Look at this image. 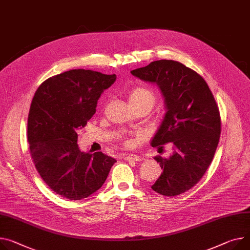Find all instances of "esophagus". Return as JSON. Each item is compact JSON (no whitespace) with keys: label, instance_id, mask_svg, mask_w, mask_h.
Wrapping results in <instances>:
<instances>
[{"label":"esophagus","instance_id":"esophagus-1","mask_svg":"<svg viewBox=\"0 0 250 250\" xmlns=\"http://www.w3.org/2000/svg\"><path fill=\"white\" fill-rule=\"evenodd\" d=\"M124 159L127 160V161H142L143 160L142 157L137 156V155H134V154L126 155V156H124Z\"/></svg>","mask_w":250,"mask_h":250}]
</instances>
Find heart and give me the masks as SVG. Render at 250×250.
I'll return each instance as SVG.
<instances>
[{
  "instance_id": "heart-1",
  "label": "heart",
  "mask_w": 250,
  "mask_h": 250,
  "mask_svg": "<svg viewBox=\"0 0 250 250\" xmlns=\"http://www.w3.org/2000/svg\"><path fill=\"white\" fill-rule=\"evenodd\" d=\"M156 100L155 94L153 93L152 90L144 87H137L134 88L130 93H129V102L131 105H135V104H148L151 107H153ZM143 138V134L138 132L135 134L133 139L127 140L125 144L127 146H131L135 142H139Z\"/></svg>"
}]
</instances>
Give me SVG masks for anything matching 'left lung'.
Returning a JSON list of instances; mask_svg holds the SVG:
<instances>
[{"label": "left lung", "mask_w": 250, "mask_h": 250, "mask_svg": "<svg viewBox=\"0 0 250 250\" xmlns=\"http://www.w3.org/2000/svg\"><path fill=\"white\" fill-rule=\"evenodd\" d=\"M131 74L157 85L164 98L166 113L151 145L171 143L172 153L154 158L163 171L151 188L164 196L184 193L202 178L219 142L221 121L213 95L200 75L176 61H154Z\"/></svg>", "instance_id": "obj_1"}]
</instances>
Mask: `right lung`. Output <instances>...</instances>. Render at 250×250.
<instances>
[{
  "mask_svg": "<svg viewBox=\"0 0 250 250\" xmlns=\"http://www.w3.org/2000/svg\"><path fill=\"white\" fill-rule=\"evenodd\" d=\"M115 80V74L70 70L47 79L35 93L28 117L31 155L45 183L66 199L81 200L100 189L116 162L102 152H82L77 144V131Z\"/></svg>",
  "mask_w": 250,
  "mask_h": 250,
  "instance_id": "right-lung-1",
  "label": "right lung"
}]
</instances>
